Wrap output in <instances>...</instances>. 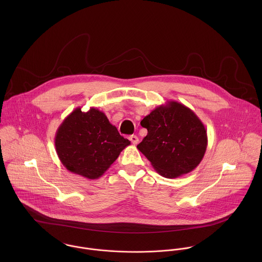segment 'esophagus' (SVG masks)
Masks as SVG:
<instances>
[{"instance_id":"1","label":"esophagus","mask_w":262,"mask_h":262,"mask_svg":"<svg viewBox=\"0 0 262 262\" xmlns=\"http://www.w3.org/2000/svg\"><path fill=\"white\" fill-rule=\"evenodd\" d=\"M129 139H130V141L132 142V144H134V145L138 144V142H139V138H138L136 135H131V136L129 137Z\"/></svg>"}]
</instances>
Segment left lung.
<instances>
[{
	"instance_id": "obj_1",
	"label": "left lung",
	"mask_w": 262,
	"mask_h": 262,
	"mask_svg": "<svg viewBox=\"0 0 262 262\" xmlns=\"http://www.w3.org/2000/svg\"><path fill=\"white\" fill-rule=\"evenodd\" d=\"M140 124L148 133L137 148L160 176L179 178L202 161L208 145L207 130L185 105L168 101L155 108Z\"/></svg>"
}]
</instances>
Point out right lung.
Listing matches in <instances>:
<instances>
[{
  "label": "right lung",
  "instance_id": "add662e5",
  "mask_svg": "<svg viewBox=\"0 0 262 262\" xmlns=\"http://www.w3.org/2000/svg\"><path fill=\"white\" fill-rule=\"evenodd\" d=\"M55 149L68 170L89 180L101 178L130 141L96 108H76L58 127Z\"/></svg>",
  "mask_w": 262,
  "mask_h": 262
}]
</instances>
